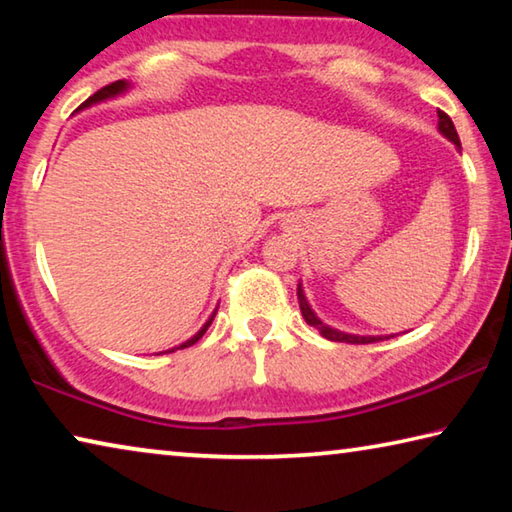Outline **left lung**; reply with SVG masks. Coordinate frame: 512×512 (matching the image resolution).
<instances>
[{"label": "left lung", "mask_w": 512, "mask_h": 512, "mask_svg": "<svg viewBox=\"0 0 512 512\" xmlns=\"http://www.w3.org/2000/svg\"><path fill=\"white\" fill-rule=\"evenodd\" d=\"M438 133L447 137V140L452 142L458 151H461V140H458V133H456V128L452 124V119H449L445 112H440V110H438ZM298 305H300V311H302V318L307 320V325L316 327L320 336H325L327 341H336V343H377V341H384V339H391V336H395V334H388V336L348 334V332H341V329L323 323V320L316 316V311L311 309V305L307 302L305 289H302V282H298Z\"/></svg>", "instance_id": "8db88e82"}]
</instances>
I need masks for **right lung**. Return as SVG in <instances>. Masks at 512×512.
I'll return each mask as SVG.
<instances>
[{
    "mask_svg": "<svg viewBox=\"0 0 512 512\" xmlns=\"http://www.w3.org/2000/svg\"><path fill=\"white\" fill-rule=\"evenodd\" d=\"M133 88V83L131 81H126V79H121V81H115V83H110V85H106V88H101L99 92H94L92 97L83 103V106L79 108V110H85V108H90V106H97V103H103V101H110V99H117V97H121V94H126L128 90ZM216 309H219V305H216ZM216 309L212 311V316L205 320V325L198 329V332L192 336V339H187L185 343H180V345H176V348H171V350H164V352H176V350H183V348H189V345H194L198 339H201V336L207 332V327L212 325V320H214V316H216ZM164 352H158V354H164Z\"/></svg>",
    "mask_w": 512,
    "mask_h": 512,
    "instance_id": "1",
    "label": "right lung"
}]
</instances>
